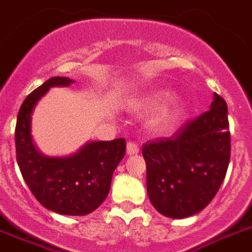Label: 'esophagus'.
I'll return each instance as SVG.
<instances>
[{"label":"esophagus","instance_id":"34e87169","mask_svg":"<svg viewBox=\"0 0 252 252\" xmlns=\"http://www.w3.org/2000/svg\"><path fill=\"white\" fill-rule=\"evenodd\" d=\"M140 151V147H138V145L136 144V142H132V141H129L128 144H126V154H137Z\"/></svg>","mask_w":252,"mask_h":252}]
</instances>
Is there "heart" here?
Here are the masks:
<instances>
[{"label": "heart", "mask_w": 252, "mask_h": 252, "mask_svg": "<svg viewBox=\"0 0 252 252\" xmlns=\"http://www.w3.org/2000/svg\"><path fill=\"white\" fill-rule=\"evenodd\" d=\"M172 93L168 91H154L149 93L146 97L142 99L140 103V108L142 110H158L163 107L167 102L171 101ZM177 112L179 110L172 106V107H165L159 112L157 118L154 119V126L157 129H167L172 126V123L177 118Z\"/></svg>", "instance_id": "heart-1"}]
</instances>
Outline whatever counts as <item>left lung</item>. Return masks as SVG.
Listing matches in <instances>:
<instances>
[{
	"mask_svg": "<svg viewBox=\"0 0 252 252\" xmlns=\"http://www.w3.org/2000/svg\"><path fill=\"white\" fill-rule=\"evenodd\" d=\"M146 188L157 211L167 218L198 214L215 198L228 171V106L214 94L210 110L188 120L171 137L147 141Z\"/></svg>",
	"mask_w": 252,
	"mask_h": 252,
	"instance_id": "1",
	"label": "left lung"
}]
</instances>
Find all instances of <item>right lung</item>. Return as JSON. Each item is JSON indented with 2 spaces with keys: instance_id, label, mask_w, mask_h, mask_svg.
I'll list each match as a JSON object with an SVG mask.
<instances>
[{
  "instance_id": "obj_1",
  "label": "right lung",
  "mask_w": 252,
  "mask_h": 252,
  "mask_svg": "<svg viewBox=\"0 0 252 252\" xmlns=\"http://www.w3.org/2000/svg\"><path fill=\"white\" fill-rule=\"evenodd\" d=\"M67 77H50L27 95L15 126L16 161L31 193L45 208L61 215L83 216L106 199L112 173L126 155V138L95 141L68 158H48L33 146L31 114L52 87L72 84Z\"/></svg>"
}]
</instances>
